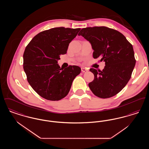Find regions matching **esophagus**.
I'll use <instances>...</instances> for the list:
<instances>
[{
    "label": "esophagus",
    "mask_w": 149,
    "mask_h": 149,
    "mask_svg": "<svg viewBox=\"0 0 149 149\" xmlns=\"http://www.w3.org/2000/svg\"><path fill=\"white\" fill-rule=\"evenodd\" d=\"M81 70L83 72H86L88 71V70L86 68H81Z\"/></svg>",
    "instance_id": "34e87169"
}]
</instances>
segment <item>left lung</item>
I'll return each instance as SVG.
<instances>
[{
	"mask_svg": "<svg viewBox=\"0 0 149 149\" xmlns=\"http://www.w3.org/2000/svg\"><path fill=\"white\" fill-rule=\"evenodd\" d=\"M78 35L91 43L93 57L106 64L102 71L90 69L94 75L88 84L91 90L100 98L116 95L127 84L135 67L132 45L120 32L104 26L81 29Z\"/></svg>",
	"mask_w": 149,
	"mask_h": 149,
	"instance_id": "8db88e82",
	"label": "left lung"
}]
</instances>
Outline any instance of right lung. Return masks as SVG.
I'll return each instance as SVG.
<instances>
[{
    "label": "right lung",
    "mask_w": 149,
    "mask_h": 149,
    "mask_svg": "<svg viewBox=\"0 0 149 149\" xmlns=\"http://www.w3.org/2000/svg\"><path fill=\"white\" fill-rule=\"evenodd\" d=\"M80 29L56 27L37 34L23 54V69L29 84L45 99L59 100L69 92L72 83L80 73L75 65L62 69L60 56L67 52L71 41Z\"/></svg>",
    "instance_id": "add662e5"
}]
</instances>
